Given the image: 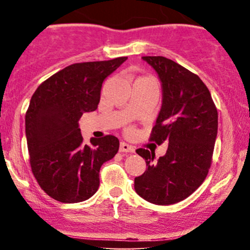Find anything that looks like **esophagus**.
<instances>
[{"instance_id": "obj_1", "label": "esophagus", "mask_w": 250, "mask_h": 250, "mask_svg": "<svg viewBox=\"0 0 250 250\" xmlns=\"http://www.w3.org/2000/svg\"><path fill=\"white\" fill-rule=\"evenodd\" d=\"M120 151H121V153H134L135 148L133 146L128 145V143L121 142L120 143Z\"/></svg>"}]
</instances>
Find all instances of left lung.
<instances>
[{
    "mask_svg": "<svg viewBox=\"0 0 250 250\" xmlns=\"http://www.w3.org/2000/svg\"><path fill=\"white\" fill-rule=\"evenodd\" d=\"M156 71L162 105L150 140L168 143L167 153L154 162L155 153L140 148L147 163L135 177V191L148 202L168 206L187 199L200 187L211 165L217 136V109L199 76L163 56H143Z\"/></svg>",
    "mask_w": 250,
    "mask_h": 250,
    "instance_id": "8db88e82",
    "label": "left lung"
}]
</instances>
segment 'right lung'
Wrapping results in <instances>:
<instances>
[{
	"instance_id": "add662e5",
	"label": "right lung",
	"mask_w": 250,
	"mask_h": 250,
	"mask_svg": "<svg viewBox=\"0 0 250 250\" xmlns=\"http://www.w3.org/2000/svg\"><path fill=\"white\" fill-rule=\"evenodd\" d=\"M127 57L75 63L39 85L25 114L30 166L40 187L54 200L77 203L100 186V169L119 151L113 135L84 145L79 120L97 109L102 83Z\"/></svg>"
}]
</instances>
